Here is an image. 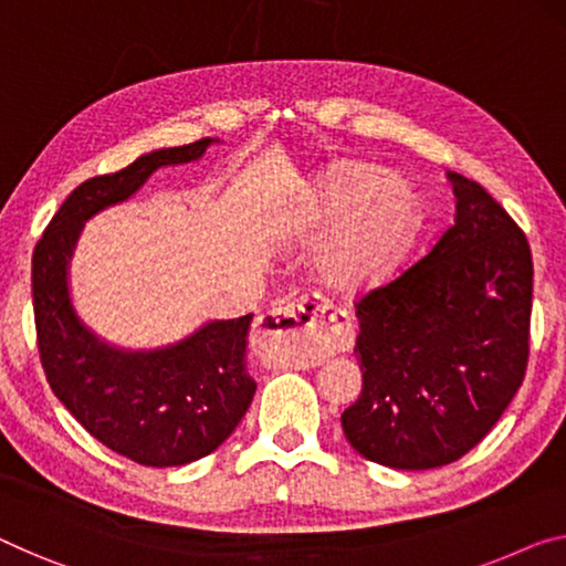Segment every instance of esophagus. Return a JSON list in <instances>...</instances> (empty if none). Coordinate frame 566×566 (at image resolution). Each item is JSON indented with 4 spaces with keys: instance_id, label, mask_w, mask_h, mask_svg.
<instances>
[{
    "instance_id": "esophagus-1",
    "label": "esophagus",
    "mask_w": 566,
    "mask_h": 566,
    "mask_svg": "<svg viewBox=\"0 0 566 566\" xmlns=\"http://www.w3.org/2000/svg\"><path fill=\"white\" fill-rule=\"evenodd\" d=\"M256 333L264 356L286 366H315L353 345L348 315L317 294H302L290 305L269 310L259 317Z\"/></svg>"
}]
</instances>
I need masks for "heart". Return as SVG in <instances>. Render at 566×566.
<instances>
[{
    "instance_id": "obj_1",
    "label": "heart",
    "mask_w": 566,
    "mask_h": 566,
    "mask_svg": "<svg viewBox=\"0 0 566 566\" xmlns=\"http://www.w3.org/2000/svg\"><path fill=\"white\" fill-rule=\"evenodd\" d=\"M340 213L319 243L317 269L335 290H364L394 266L415 233L417 210L401 182L366 163H337L302 198L317 226Z\"/></svg>"
}]
</instances>
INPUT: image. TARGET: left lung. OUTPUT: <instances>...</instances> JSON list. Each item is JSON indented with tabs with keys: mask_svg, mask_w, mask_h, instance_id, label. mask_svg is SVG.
<instances>
[{
	"mask_svg": "<svg viewBox=\"0 0 566 566\" xmlns=\"http://www.w3.org/2000/svg\"><path fill=\"white\" fill-rule=\"evenodd\" d=\"M458 213L424 256L356 300L364 391L343 432L366 460L442 468L468 454L521 389L534 261L483 185L450 172Z\"/></svg>",
	"mask_w": 566,
	"mask_h": 566,
	"instance_id": "obj_1",
	"label": "left lung"
}]
</instances>
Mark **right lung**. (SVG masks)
Here are the masks:
<instances>
[{
  "instance_id": "1",
  "label": "right lung",
  "mask_w": 566,
  "mask_h": 566,
  "mask_svg": "<svg viewBox=\"0 0 566 566\" xmlns=\"http://www.w3.org/2000/svg\"><path fill=\"white\" fill-rule=\"evenodd\" d=\"M210 142L149 151L119 172L81 182L32 251L38 350L50 389L91 437L147 468L206 458L239 427L256 391L247 370L254 315L208 323L163 350H114L75 317L65 269L86 218L129 198L157 167L198 159Z\"/></svg>"
}]
</instances>
